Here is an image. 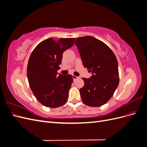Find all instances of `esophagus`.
I'll return each mask as SVG.
<instances>
[{"instance_id": "1", "label": "esophagus", "mask_w": 147, "mask_h": 147, "mask_svg": "<svg viewBox=\"0 0 147 147\" xmlns=\"http://www.w3.org/2000/svg\"><path fill=\"white\" fill-rule=\"evenodd\" d=\"M72 77H73V79H74V80H76V79L78 78V77H77V76H75V75H72Z\"/></svg>"}]
</instances>
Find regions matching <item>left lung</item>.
Listing matches in <instances>:
<instances>
[{
  "mask_svg": "<svg viewBox=\"0 0 147 147\" xmlns=\"http://www.w3.org/2000/svg\"><path fill=\"white\" fill-rule=\"evenodd\" d=\"M75 44L83 66L92 74L90 78H82L84 84L80 90L82 100L90 107L103 105L113 96L119 84L117 57L105 43L94 37H78Z\"/></svg>",
  "mask_w": 147,
  "mask_h": 147,
  "instance_id": "8db88e82",
  "label": "left lung"
}]
</instances>
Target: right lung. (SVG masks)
Returning <instances> with one entry per match:
<instances>
[{"instance_id": "add662e5", "label": "right lung", "mask_w": 147, "mask_h": 147, "mask_svg": "<svg viewBox=\"0 0 147 147\" xmlns=\"http://www.w3.org/2000/svg\"><path fill=\"white\" fill-rule=\"evenodd\" d=\"M75 38H49L38 43L29 57L27 67L28 82L38 101L47 107L64 105L73 83L71 75H57L63 54L72 47Z\"/></svg>"}]
</instances>
